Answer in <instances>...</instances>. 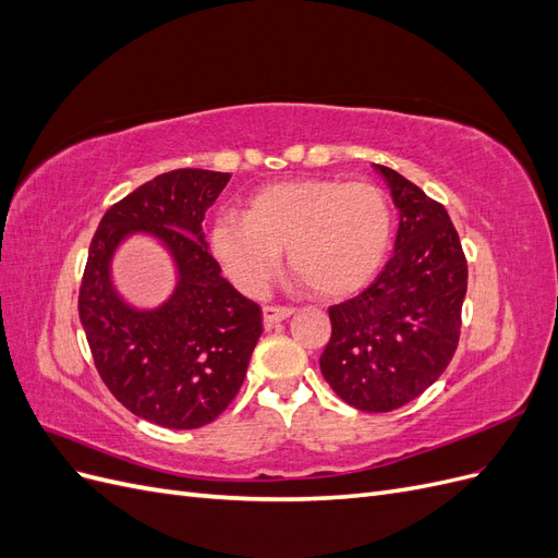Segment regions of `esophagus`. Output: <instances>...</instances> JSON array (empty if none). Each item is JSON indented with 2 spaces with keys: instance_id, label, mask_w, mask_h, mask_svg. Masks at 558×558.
<instances>
[{
  "instance_id": "obj_1",
  "label": "esophagus",
  "mask_w": 558,
  "mask_h": 558,
  "mask_svg": "<svg viewBox=\"0 0 558 558\" xmlns=\"http://www.w3.org/2000/svg\"><path fill=\"white\" fill-rule=\"evenodd\" d=\"M293 312H295V310H291V307H275V305H267V307H263V320H265V326L269 328V326L281 324V320H286L289 316H293Z\"/></svg>"
}]
</instances>
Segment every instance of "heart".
I'll list each match as a JSON object with an SVG mask.
<instances>
[{
    "label": "heart",
    "mask_w": 558,
    "mask_h": 558,
    "mask_svg": "<svg viewBox=\"0 0 558 558\" xmlns=\"http://www.w3.org/2000/svg\"><path fill=\"white\" fill-rule=\"evenodd\" d=\"M393 240L391 202L365 181L289 179L258 189L244 214H221L211 251L246 295H263L281 251L312 291L342 298L377 277Z\"/></svg>",
    "instance_id": "1"
}]
</instances>
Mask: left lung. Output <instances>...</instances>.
I'll return each mask as SVG.
<instances>
[{
	"instance_id": "obj_1",
	"label": "left lung",
	"mask_w": 558,
	"mask_h": 558,
	"mask_svg": "<svg viewBox=\"0 0 558 558\" xmlns=\"http://www.w3.org/2000/svg\"><path fill=\"white\" fill-rule=\"evenodd\" d=\"M400 211L393 256L373 286L328 310L320 375L361 412H391L440 377L459 344L468 263L447 209L375 165Z\"/></svg>"
}]
</instances>
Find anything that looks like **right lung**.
Listing matches in <instances>:
<instances>
[{"instance_id": "obj_1", "label": "right lung", "mask_w": 558, "mask_h": 558, "mask_svg": "<svg viewBox=\"0 0 558 558\" xmlns=\"http://www.w3.org/2000/svg\"><path fill=\"white\" fill-rule=\"evenodd\" d=\"M228 181L211 170L160 174L116 202L90 242L78 316L95 367L123 408L162 428L211 424L263 335L260 307L221 277L202 232ZM132 236L158 241L175 265V289L156 308L132 306L112 283V256Z\"/></svg>"}]
</instances>
